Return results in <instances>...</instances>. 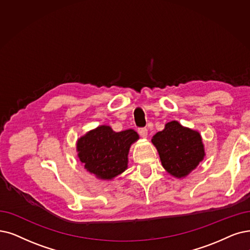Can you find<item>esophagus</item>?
I'll use <instances>...</instances> for the list:
<instances>
[{
  "mask_svg": "<svg viewBox=\"0 0 250 250\" xmlns=\"http://www.w3.org/2000/svg\"><path fill=\"white\" fill-rule=\"evenodd\" d=\"M138 133L142 137L146 138L147 136V129L146 128H138Z\"/></svg>",
  "mask_w": 250,
  "mask_h": 250,
  "instance_id": "1",
  "label": "esophagus"
}]
</instances>
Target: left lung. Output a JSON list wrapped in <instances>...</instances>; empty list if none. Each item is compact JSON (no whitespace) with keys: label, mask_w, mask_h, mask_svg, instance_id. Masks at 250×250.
I'll return each mask as SVG.
<instances>
[{"label":"left lung","mask_w":250,"mask_h":250,"mask_svg":"<svg viewBox=\"0 0 250 250\" xmlns=\"http://www.w3.org/2000/svg\"><path fill=\"white\" fill-rule=\"evenodd\" d=\"M152 143L165 170L177 178L194 170L205 156L200 133L177 121L168 122L162 131L153 136Z\"/></svg>","instance_id":"8db88e82"}]
</instances>
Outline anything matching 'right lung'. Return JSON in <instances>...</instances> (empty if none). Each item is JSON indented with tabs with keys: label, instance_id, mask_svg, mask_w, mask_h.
Segmentation results:
<instances>
[{
	"label": "right lung",
	"instance_id": "1",
	"mask_svg": "<svg viewBox=\"0 0 250 250\" xmlns=\"http://www.w3.org/2000/svg\"><path fill=\"white\" fill-rule=\"evenodd\" d=\"M138 138L133 129L115 132L109 126H98L78 139V157L87 171L108 181L126 170L129 148Z\"/></svg>",
	"mask_w": 250,
	"mask_h": 250
}]
</instances>
